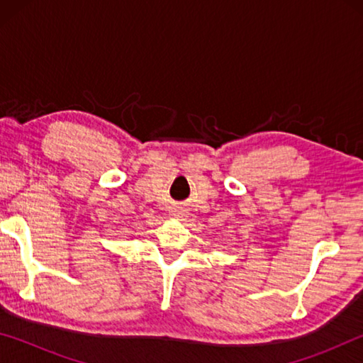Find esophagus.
Listing matches in <instances>:
<instances>
[{"mask_svg": "<svg viewBox=\"0 0 363 363\" xmlns=\"http://www.w3.org/2000/svg\"><path fill=\"white\" fill-rule=\"evenodd\" d=\"M174 218H182L181 213H174Z\"/></svg>", "mask_w": 363, "mask_h": 363, "instance_id": "obj_1", "label": "esophagus"}]
</instances>
